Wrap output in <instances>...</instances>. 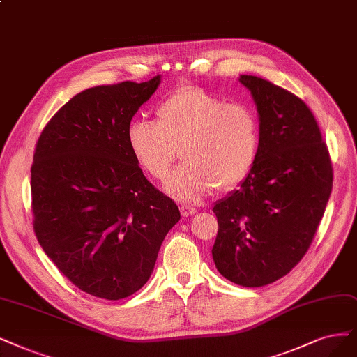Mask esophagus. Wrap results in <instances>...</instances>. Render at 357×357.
<instances>
[{"label":"esophagus","instance_id":"1","mask_svg":"<svg viewBox=\"0 0 357 357\" xmlns=\"http://www.w3.org/2000/svg\"><path fill=\"white\" fill-rule=\"evenodd\" d=\"M195 212H197V210L191 206H185V204L181 206V213H182L183 218H190V216L195 215Z\"/></svg>","mask_w":357,"mask_h":357}]
</instances>
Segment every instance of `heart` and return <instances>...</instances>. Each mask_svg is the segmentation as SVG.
<instances>
[{"label":"heart","instance_id":"b5f03b06","mask_svg":"<svg viewBox=\"0 0 357 357\" xmlns=\"http://www.w3.org/2000/svg\"><path fill=\"white\" fill-rule=\"evenodd\" d=\"M138 166L163 181L182 151L183 163L165 190L181 202H199L216 187L232 190L253 170L260 149V123L252 107L182 86L155 110V123L137 119L126 129Z\"/></svg>","mask_w":357,"mask_h":357}]
</instances>
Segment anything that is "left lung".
I'll return each instance as SVG.
<instances>
[{
	"mask_svg": "<svg viewBox=\"0 0 357 357\" xmlns=\"http://www.w3.org/2000/svg\"><path fill=\"white\" fill-rule=\"evenodd\" d=\"M260 123L256 165L215 203L212 248L222 276L243 287L282 278L309 250L333 190V166L307 105L265 79L241 75Z\"/></svg>",
	"mask_w": 357,
	"mask_h": 357,
	"instance_id": "8db88e82",
	"label": "left lung"
}]
</instances>
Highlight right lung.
Here are the masks:
<instances>
[{
  "instance_id": "add662e5",
  "label": "right lung",
  "mask_w": 357,
  "mask_h": 357,
  "mask_svg": "<svg viewBox=\"0 0 357 357\" xmlns=\"http://www.w3.org/2000/svg\"><path fill=\"white\" fill-rule=\"evenodd\" d=\"M122 82L79 92L38 139L31 169L35 235L59 271L105 300L137 293L179 222L178 206L155 190L132 155L126 129L158 88Z\"/></svg>"
}]
</instances>
